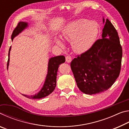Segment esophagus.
<instances>
[{"label": "esophagus", "mask_w": 129, "mask_h": 129, "mask_svg": "<svg viewBox=\"0 0 129 129\" xmlns=\"http://www.w3.org/2000/svg\"><path fill=\"white\" fill-rule=\"evenodd\" d=\"M65 60H66V61H67V62L69 63V62H71V61H72V57H71V56H67L66 57H65Z\"/></svg>", "instance_id": "obj_1"}]
</instances>
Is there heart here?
Wrapping results in <instances>:
<instances>
[{
  "label": "heart",
  "mask_w": 129,
  "mask_h": 129,
  "mask_svg": "<svg viewBox=\"0 0 129 129\" xmlns=\"http://www.w3.org/2000/svg\"><path fill=\"white\" fill-rule=\"evenodd\" d=\"M99 29L94 21L79 19L70 23L62 32V39L71 42L74 52L81 53L88 51L95 42L99 35ZM56 43L60 47L64 44L60 40Z\"/></svg>",
  "instance_id": "b5f03b06"
}]
</instances>
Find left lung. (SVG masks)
I'll return each instance as SVG.
<instances>
[{
  "label": "left lung",
  "mask_w": 129,
  "mask_h": 129,
  "mask_svg": "<svg viewBox=\"0 0 129 129\" xmlns=\"http://www.w3.org/2000/svg\"><path fill=\"white\" fill-rule=\"evenodd\" d=\"M105 20L103 19V23ZM122 48L117 30L108 19L102 38L72 61L71 69L78 88L87 94L108 90L121 71Z\"/></svg>",
  "instance_id": "left-lung-1"
}]
</instances>
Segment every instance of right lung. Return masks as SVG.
<instances>
[{
	"mask_svg": "<svg viewBox=\"0 0 129 129\" xmlns=\"http://www.w3.org/2000/svg\"><path fill=\"white\" fill-rule=\"evenodd\" d=\"M28 27V23L23 21H20L16 27L15 28L14 31L12 32L11 35V39H13L15 36L23 31L25 28ZM11 47L10 48L9 52H8V58L7 61V69L9 65L10 61V53ZM65 61V57L64 56H58L52 57L49 60L48 67V73L45 79L44 84L43 86L42 89L38 93L34 95H27L23 94L25 97L30 99H40L42 98H44L49 95L52 91H53L56 86V78L57 75L58 68L59 65L64 63Z\"/></svg>",
	"mask_w": 129,
	"mask_h": 129,
	"instance_id": "1",
	"label": "right lung"
}]
</instances>
